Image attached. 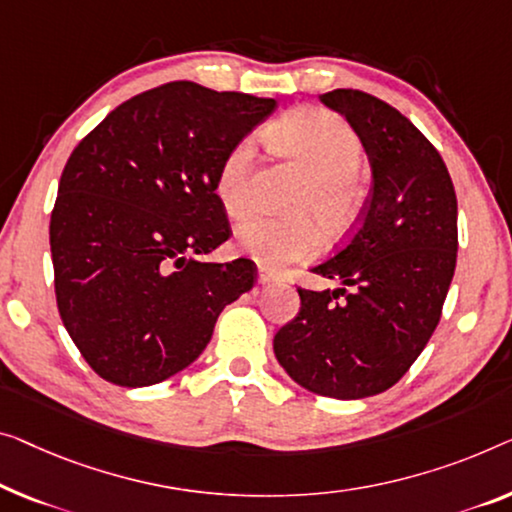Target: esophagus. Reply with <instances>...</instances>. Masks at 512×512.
<instances>
[{
  "label": "esophagus",
  "instance_id": "1",
  "mask_svg": "<svg viewBox=\"0 0 512 512\" xmlns=\"http://www.w3.org/2000/svg\"><path fill=\"white\" fill-rule=\"evenodd\" d=\"M257 282H259V285H271V282H276V273L266 269V266H259Z\"/></svg>",
  "mask_w": 512,
  "mask_h": 512
}]
</instances>
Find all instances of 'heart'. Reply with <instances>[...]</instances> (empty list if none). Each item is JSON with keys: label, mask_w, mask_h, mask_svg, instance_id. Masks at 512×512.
I'll return each instance as SVG.
<instances>
[{"label": "heart", "mask_w": 512, "mask_h": 512, "mask_svg": "<svg viewBox=\"0 0 512 512\" xmlns=\"http://www.w3.org/2000/svg\"><path fill=\"white\" fill-rule=\"evenodd\" d=\"M280 154L299 163L310 174L294 213L301 218H250L236 227V248L266 269L301 262L319 253L322 223L326 234H345L363 209V186L356 177L363 147L354 128L324 108L287 112L269 131ZM257 151L253 137L230 147L216 170V195L230 218H243L253 209V177Z\"/></svg>", "instance_id": "obj_1"}]
</instances>
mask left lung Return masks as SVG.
I'll return each instance as SVG.
<instances>
[{"label":"left lung","instance_id":"left-lung-1","mask_svg":"<svg viewBox=\"0 0 512 512\" xmlns=\"http://www.w3.org/2000/svg\"><path fill=\"white\" fill-rule=\"evenodd\" d=\"M319 98L361 137L372 188L356 232L312 266L342 287H299L301 310L273 352L308 391L358 400L398 384L437 329L455 273L457 197L444 158L404 114L358 89Z\"/></svg>","mask_w":512,"mask_h":512}]
</instances>
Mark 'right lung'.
<instances>
[{
  "label": "right lung",
  "mask_w": 512,
  "mask_h": 512,
  "mask_svg": "<svg viewBox=\"0 0 512 512\" xmlns=\"http://www.w3.org/2000/svg\"><path fill=\"white\" fill-rule=\"evenodd\" d=\"M276 98L167 82L114 108L61 172L50 216L57 308L98 377L151 386L188 368L225 305L253 289L246 257L202 262L230 239L220 160Z\"/></svg>",
  "instance_id": "1"
}]
</instances>
